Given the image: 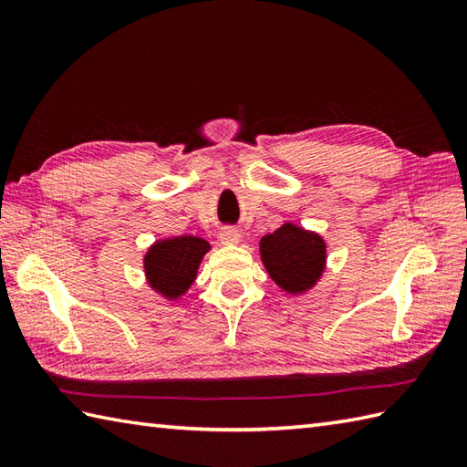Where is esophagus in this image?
I'll use <instances>...</instances> for the list:
<instances>
[{
	"label": "esophagus",
	"mask_w": 467,
	"mask_h": 467,
	"mask_svg": "<svg viewBox=\"0 0 467 467\" xmlns=\"http://www.w3.org/2000/svg\"><path fill=\"white\" fill-rule=\"evenodd\" d=\"M218 239H221L223 244H239L241 243V233L236 231L234 226H224L218 233Z\"/></svg>",
	"instance_id": "obj_1"
}]
</instances>
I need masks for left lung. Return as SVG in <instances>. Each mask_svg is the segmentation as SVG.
Listing matches in <instances>:
<instances>
[{
  "label": "left lung",
  "instance_id": "obj_1",
  "mask_svg": "<svg viewBox=\"0 0 467 467\" xmlns=\"http://www.w3.org/2000/svg\"><path fill=\"white\" fill-rule=\"evenodd\" d=\"M261 261L275 285L286 295H305L327 269V243L319 233L291 221L259 241Z\"/></svg>",
  "mask_w": 467,
  "mask_h": 467
}]
</instances>
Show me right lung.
I'll return each mask as SVG.
<instances>
[{"mask_svg": "<svg viewBox=\"0 0 467 467\" xmlns=\"http://www.w3.org/2000/svg\"><path fill=\"white\" fill-rule=\"evenodd\" d=\"M213 246L201 236H171L158 239L144 253V279L166 301H178L196 281L204 254Z\"/></svg>", "mask_w": 467, "mask_h": 467, "instance_id": "add662e5", "label": "right lung"}]
</instances>
